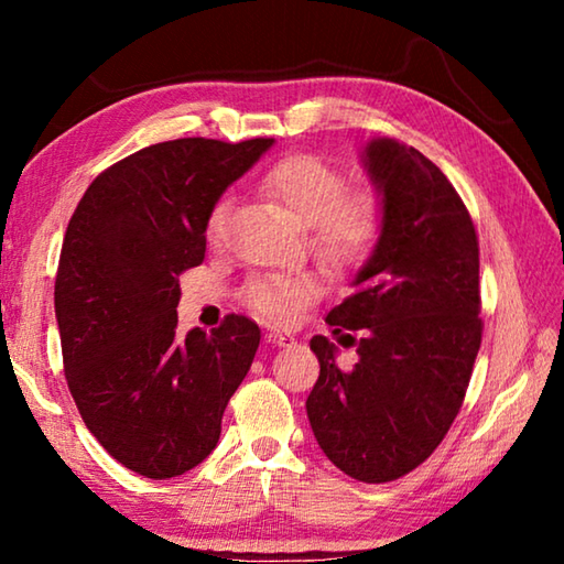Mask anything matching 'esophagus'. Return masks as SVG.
<instances>
[{"label":"esophagus","mask_w":564,"mask_h":564,"mask_svg":"<svg viewBox=\"0 0 564 564\" xmlns=\"http://www.w3.org/2000/svg\"><path fill=\"white\" fill-rule=\"evenodd\" d=\"M265 343H273V346H293L295 338L291 333H281V330H271L269 336H265Z\"/></svg>","instance_id":"1"}]
</instances>
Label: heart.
<instances>
[{
  "label": "heart",
  "mask_w": 564,
  "mask_h": 564,
  "mask_svg": "<svg viewBox=\"0 0 564 564\" xmlns=\"http://www.w3.org/2000/svg\"><path fill=\"white\" fill-rule=\"evenodd\" d=\"M261 194L281 204L301 221L311 251L330 269L352 273L366 265L383 238V204L370 191H346L336 166L313 154H295L269 169L261 178ZM228 202H218L208 216V238L221 241ZM318 283L311 273H269L248 283L246 301L265 321H291L313 301Z\"/></svg>",
  "instance_id": "1"
}]
</instances>
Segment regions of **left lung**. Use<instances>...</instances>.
Here are the masks:
<instances>
[{"label":"left lung","instance_id":"8db88e82","mask_svg":"<svg viewBox=\"0 0 564 564\" xmlns=\"http://www.w3.org/2000/svg\"><path fill=\"white\" fill-rule=\"evenodd\" d=\"M362 166L383 198V238L326 318L358 362L340 370L336 343L313 336L321 376L305 410L333 465L390 482L425 463L460 413L482 340L480 248L463 198L417 149L373 139Z\"/></svg>","mask_w":564,"mask_h":564}]
</instances>
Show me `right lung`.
I'll list each match as a JSON object with an SVG mask.
<instances>
[{
	"mask_svg": "<svg viewBox=\"0 0 564 564\" xmlns=\"http://www.w3.org/2000/svg\"><path fill=\"white\" fill-rule=\"evenodd\" d=\"M271 144L147 147L101 171L66 226L54 283L66 386L104 451L151 480L212 455L259 350L261 328L236 313L181 336L176 305L216 202Z\"/></svg>",
	"mask_w": 564,
	"mask_h": 564,
	"instance_id": "1",
	"label": "right lung"
}]
</instances>
